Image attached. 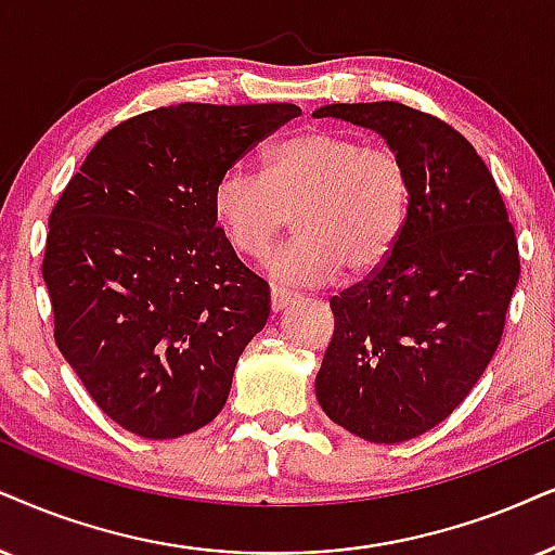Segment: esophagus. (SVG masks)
<instances>
[{"mask_svg":"<svg viewBox=\"0 0 555 555\" xmlns=\"http://www.w3.org/2000/svg\"><path fill=\"white\" fill-rule=\"evenodd\" d=\"M292 301H297V294L286 292V289H276V286H273V289H271V310L273 312L286 310V307H289Z\"/></svg>","mask_w":555,"mask_h":555,"instance_id":"34e87169","label":"esophagus"}]
</instances>
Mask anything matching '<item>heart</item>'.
<instances>
[{"mask_svg":"<svg viewBox=\"0 0 555 555\" xmlns=\"http://www.w3.org/2000/svg\"><path fill=\"white\" fill-rule=\"evenodd\" d=\"M412 173L389 145L314 128L271 145L261 177L228 168L212 189L217 228L237 254L261 258L294 217L297 235L266 269L284 284H320L382 266L402 237Z\"/></svg>","mask_w":555,"mask_h":555,"instance_id":"heart-1","label":"heart"}]
</instances>
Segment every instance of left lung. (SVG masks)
<instances>
[{"label":"left lung","mask_w":555,"mask_h":555,"mask_svg":"<svg viewBox=\"0 0 555 555\" xmlns=\"http://www.w3.org/2000/svg\"><path fill=\"white\" fill-rule=\"evenodd\" d=\"M406 160L412 205L391 256L330 299L335 333L314 378L325 415L371 443L433 430L468 397L502 340L520 279L515 228L474 145L399 102L325 104Z\"/></svg>","instance_id":"obj_1"}]
</instances>
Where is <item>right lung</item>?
<instances>
[{
	"label": "right lung",
	"mask_w": 555,
	"mask_h": 555,
	"mask_svg": "<svg viewBox=\"0 0 555 555\" xmlns=\"http://www.w3.org/2000/svg\"><path fill=\"white\" fill-rule=\"evenodd\" d=\"M297 104H177L89 151L48 220L55 343L100 410L149 440L220 415L271 312L269 284L217 228L212 189Z\"/></svg>",
	"instance_id": "obj_1"
}]
</instances>
